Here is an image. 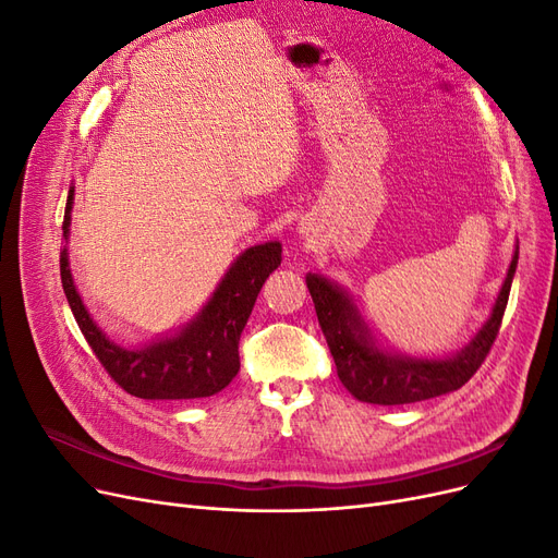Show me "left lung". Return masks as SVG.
Masks as SVG:
<instances>
[{
	"label": "left lung",
	"mask_w": 558,
	"mask_h": 558,
	"mask_svg": "<svg viewBox=\"0 0 558 558\" xmlns=\"http://www.w3.org/2000/svg\"><path fill=\"white\" fill-rule=\"evenodd\" d=\"M517 260L519 246L496 298L492 316L472 337L468 347L447 359H414L381 349L342 286L310 272L307 289L314 300L318 326L326 335L337 377H340L347 391L361 402L408 404L461 388L477 373L486 353L492 351L496 342L505 307H508Z\"/></svg>",
	"instance_id": "1"
}]
</instances>
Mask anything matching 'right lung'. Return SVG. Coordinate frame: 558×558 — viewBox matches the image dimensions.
<instances>
[{
  "label": "right lung",
  "mask_w": 558,
  "mask_h": 558,
  "mask_svg": "<svg viewBox=\"0 0 558 558\" xmlns=\"http://www.w3.org/2000/svg\"><path fill=\"white\" fill-rule=\"evenodd\" d=\"M74 185L66 195L64 240H70ZM281 265V244L265 242L246 248L218 281L197 316L170 337H158L140 349L111 342L97 328L74 286L66 248L60 253L62 289L76 324L109 377L144 400H191L214 396L240 373V335L265 279Z\"/></svg>",
  "instance_id": "right-lung-1"
}]
</instances>
